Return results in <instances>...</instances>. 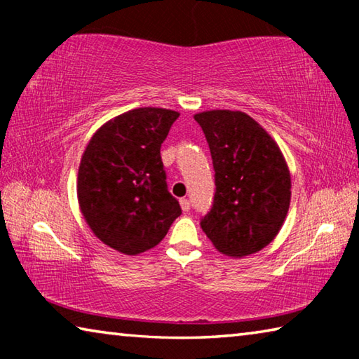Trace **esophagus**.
<instances>
[{
  "instance_id": "1",
  "label": "esophagus",
  "mask_w": 359,
  "mask_h": 359,
  "mask_svg": "<svg viewBox=\"0 0 359 359\" xmlns=\"http://www.w3.org/2000/svg\"><path fill=\"white\" fill-rule=\"evenodd\" d=\"M180 208L184 212H188V210H190V201H188L187 198H182L180 199Z\"/></svg>"
}]
</instances>
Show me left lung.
<instances>
[{
	"mask_svg": "<svg viewBox=\"0 0 359 359\" xmlns=\"http://www.w3.org/2000/svg\"><path fill=\"white\" fill-rule=\"evenodd\" d=\"M215 169V196L201 228L218 252L244 258L269 245L287 218L291 175L280 147L241 111L194 114Z\"/></svg>",
	"mask_w": 359,
	"mask_h": 359,
	"instance_id": "1",
	"label": "left lung"
}]
</instances>
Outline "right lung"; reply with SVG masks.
I'll return each instance as SVG.
<instances>
[{"label":"right lung","mask_w":359,"mask_h":359,"mask_svg":"<svg viewBox=\"0 0 359 359\" xmlns=\"http://www.w3.org/2000/svg\"><path fill=\"white\" fill-rule=\"evenodd\" d=\"M179 112L137 107L98 128L85 147L77 199L85 222L102 244L139 255L160 244L182 214L168 191L160 155Z\"/></svg>","instance_id":"obj_1"}]
</instances>
